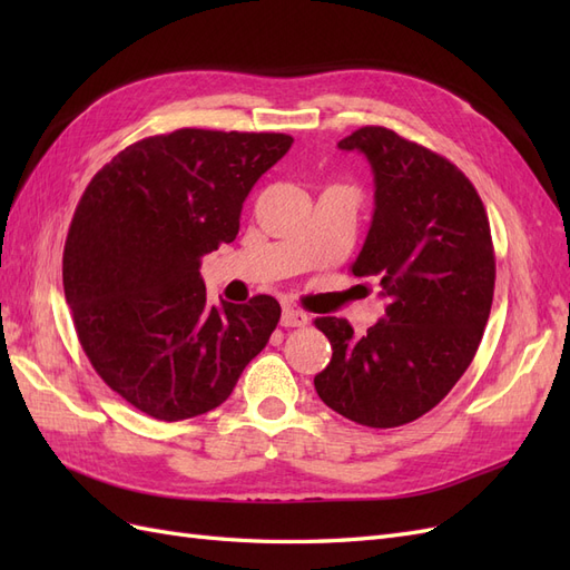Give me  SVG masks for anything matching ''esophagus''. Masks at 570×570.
<instances>
[{
	"instance_id": "1",
	"label": "esophagus",
	"mask_w": 570,
	"mask_h": 570,
	"mask_svg": "<svg viewBox=\"0 0 570 570\" xmlns=\"http://www.w3.org/2000/svg\"><path fill=\"white\" fill-rule=\"evenodd\" d=\"M281 323L285 327H304L308 323V316L304 312H299V308H295V306H285L283 308V316H281Z\"/></svg>"
}]
</instances>
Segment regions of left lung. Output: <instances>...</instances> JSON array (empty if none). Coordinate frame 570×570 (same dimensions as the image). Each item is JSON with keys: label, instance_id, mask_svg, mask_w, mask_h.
<instances>
[{"label": "left lung", "instance_id": "8db88e82", "mask_svg": "<svg viewBox=\"0 0 570 570\" xmlns=\"http://www.w3.org/2000/svg\"><path fill=\"white\" fill-rule=\"evenodd\" d=\"M337 147L373 168L375 212L350 268L387 304L361 337L344 318L314 321L333 347L314 385L340 416L396 428L438 406L478 352L494 295L490 220L450 159L394 130L364 126Z\"/></svg>", "mask_w": 570, "mask_h": 570}]
</instances>
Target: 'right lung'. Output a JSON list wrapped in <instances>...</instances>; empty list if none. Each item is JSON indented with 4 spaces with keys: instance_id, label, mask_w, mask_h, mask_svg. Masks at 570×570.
Here are the masks:
<instances>
[{
    "instance_id": "right-lung-1",
    "label": "right lung",
    "mask_w": 570,
    "mask_h": 570,
    "mask_svg": "<svg viewBox=\"0 0 570 570\" xmlns=\"http://www.w3.org/2000/svg\"><path fill=\"white\" fill-rule=\"evenodd\" d=\"M283 132L180 128L118 151L76 206L63 292L92 368L157 421L228 400L266 347L281 304H206L202 256L233 243L254 183L292 147Z\"/></svg>"
}]
</instances>
